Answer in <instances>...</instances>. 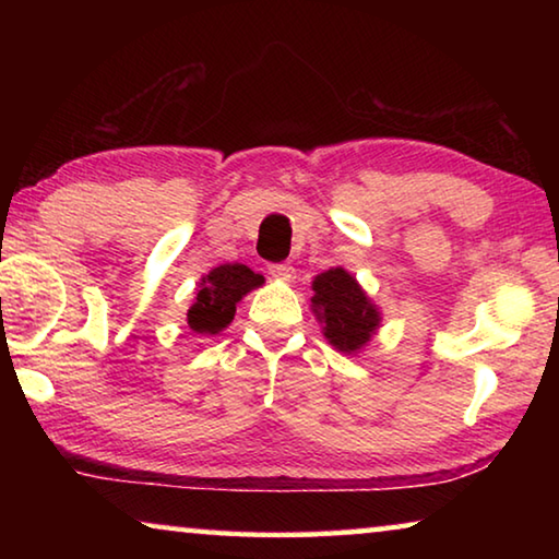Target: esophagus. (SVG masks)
Listing matches in <instances>:
<instances>
[{"label": "esophagus", "instance_id": "obj_1", "mask_svg": "<svg viewBox=\"0 0 559 559\" xmlns=\"http://www.w3.org/2000/svg\"><path fill=\"white\" fill-rule=\"evenodd\" d=\"M293 266L290 263H271L269 266V276L276 278V281H290L293 278Z\"/></svg>", "mask_w": 559, "mask_h": 559}]
</instances>
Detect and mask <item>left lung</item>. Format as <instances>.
I'll return each mask as SVG.
<instances>
[{
    "mask_svg": "<svg viewBox=\"0 0 559 559\" xmlns=\"http://www.w3.org/2000/svg\"><path fill=\"white\" fill-rule=\"evenodd\" d=\"M313 310L325 323L323 333L343 353H355L380 325V313L343 269H330L313 281Z\"/></svg>",
    "mask_w": 559,
    "mask_h": 559,
    "instance_id": "left-lung-1",
    "label": "left lung"
}]
</instances>
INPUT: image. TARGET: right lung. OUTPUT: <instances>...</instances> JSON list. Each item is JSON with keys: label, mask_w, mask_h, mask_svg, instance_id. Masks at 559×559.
I'll return each mask as SVG.
<instances>
[{"label": "right lung", "mask_w": 559, "mask_h": 559, "mask_svg": "<svg viewBox=\"0 0 559 559\" xmlns=\"http://www.w3.org/2000/svg\"><path fill=\"white\" fill-rule=\"evenodd\" d=\"M261 283V273H253L243 263L216 266L200 283V290H197V298L187 313L189 328L200 335H216L234 320L236 302L251 288H259Z\"/></svg>", "instance_id": "1"}]
</instances>
